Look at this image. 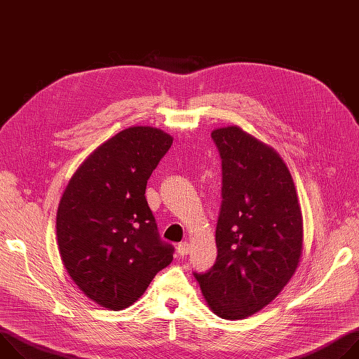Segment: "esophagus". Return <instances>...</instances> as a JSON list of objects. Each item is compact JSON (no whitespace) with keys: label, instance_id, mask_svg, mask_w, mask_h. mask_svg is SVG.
I'll return each instance as SVG.
<instances>
[{"label":"esophagus","instance_id":"34e87169","mask_svg":"<svg viewBox=\"0 0 359 359\" xmlns=\"http://www.w3.org/2000/svg\"><path fill=\"white\" fill-rule=\"evenodd\" d=\"M176 250H177V252H179L180 255H187V254H189V250H190V245H189L187 241H183V243H179V244H177Z\"/></svg>","mask_w":359,"mask_h":359}]
</instances>
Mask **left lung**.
Listing matches in <instances>:
<instances>
[{"label": "left lung", "mask_w": 359, "mask_h": 359, "mask_svg": "<svg viewBox=\"0 0 359 359\" xmlns=\"http://www.w3.org/2000/svg\"><path fill=\"white\" fill-rule=\"evenodd\" d=\"M223 169L216 227L217 260L194 273L210 310L243 320L263 310L288 284L302 254V213L278 153L238 126L212 132Z\"/></svg>", "instance_id": "left-lung-1"}]
</instances>
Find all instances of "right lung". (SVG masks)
<instances>
[{
    "label": "right lung",
    "instance_id": "1",
    "mask_svg": "<svg viewBox=\"0 0 359 359\" xmlns=\"http://www.w3.org/2000/svg\"><path fill=\"white\" fill-rule=\"evenodd\" d=\"M172 143L151 126L116 133L83 161L60 200L61 260L78 288L104 309H128L173 260L144 197Z\"/></svg>",
    "mask_w": 359,
    "mask_h": 359
}]
</instances>
